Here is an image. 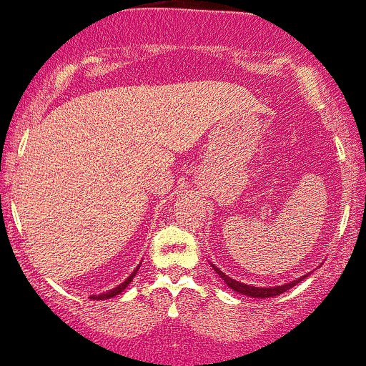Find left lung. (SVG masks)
I'll use <instances>...</instances> for the list:
<instances>
[{
  "label": "left lung",
  "instance_id": "obj_1",
  "mask_svg": "<svg viewBox=\"0 0 366 366\" xmlns=\"http://www.w3.org/2000/svg\"><path fill=\"white\" fill-rule=\"evenodd\" d=\"M209 264H212V267H213V270H215L217 274L222 277V280H224V282H225L227 285H229V287L232 289V291H236L237 294H242V296L258 297V300H263V297H274V296H279V294H284L285 291H289V289L294 287V285H296L297 282H301V280L306 279V277L310 275V274H306V275L301 277V279H297V280H292V282H289V284L275 285V287H254V285H249V284H242V282H239V280L232 279V277L225 275L224 272H222L220 268H217L215 264H213V263H209Z\"/></svg>",
  "mask_w": 366,
  "mask_h": 366
}]
</instances>
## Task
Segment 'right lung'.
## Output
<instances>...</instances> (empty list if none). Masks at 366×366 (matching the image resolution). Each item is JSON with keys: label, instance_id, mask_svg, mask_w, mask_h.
I'll return each mask as SVG.
<instances>
[{"label": "right lung", "instance_id": "1", "mask_svg": "<svg viewBox=\"0 0 366 366\" xmlns=\"http://www.w3.org/2000/svg\"><path fill=\"white\" fill-rule=\"evenodd\" d=\"M139 267L141 264H137L136 267V270L132 272V274H130L127 279L124 280V282H122L120 285H117V287H113V289H110V291L108 292H103V294H98V296H92V300H98V301H103V300H110V297H115V296H119V294H122L125 291V287H127V285L132 282L134 280V277H136V274H137V270H139Z\"/></svg>", "mask_w": 366, "mask_h": 366}]
</instances>
